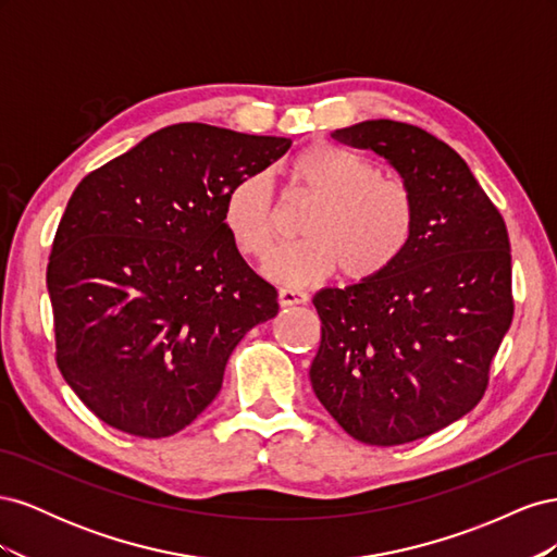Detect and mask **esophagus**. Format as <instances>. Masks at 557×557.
Wrapping results in <instances>:
<instances>
[{
  "label": "esophagus",
  "mask_w": 557,
  "mask_h": 557,
  "mask_svg": "<svg viewBox=\"0 0 557 557\" xmlns=\"http://www.w3.org/2000/svg\"><path fill=\"white\" fill-rule=\"evenodd\" d=\"M309 295L301 290H293V288H281L278 290V305L281 307H297V305H307Z\"/></svg>",
  "instance_id": "obj_1"
}]
</instances>
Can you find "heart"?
<instances>
[{
    "label": "heart",
    "mask_w": 557,
    "mask_h": 557,
    "mask_svg": "<svg viewBox=\"0 0 557 557\" xmlns=\"http://www.w3.org/2000/svg\"><path fill=\"white\" fill-rule=\"evenodd\" d=\"M293 197L313 201L295 246L278 250L267 274L285 285H313L336 269L350 281L387 272L411 246L416 199L401 178L383 176L350 150L315 144L285 164ZM223 225L244 258L264 262L276 244L272 185L264 174L234 181L223 199Z\"/></svg>",
    "instance_id": "b5f03b06"
}]
</instances>
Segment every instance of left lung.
<instances>
[{
  "label": "left lung",
  "instance_id": "1",
  "mask_svg": "<svg viewBox=\"0 0 557 557\" xmlns=\"http://www.w3.org/2000/svg\"><path fill=\"white\" fill-rule=\"evenodd\" d=\"M332 139L395 166L416 199V232L381 276L313 297L311 385L352 440L409 444L469 413L487 391L513 320L507 225L467 162L423 127L367 121Z\"/></svg>",
  "mask_w": 557,
  "mask_h": 557
}]
</instances>
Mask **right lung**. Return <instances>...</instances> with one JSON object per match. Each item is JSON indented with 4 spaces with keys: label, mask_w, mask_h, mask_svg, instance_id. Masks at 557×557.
I'll use <instances>...</instances> for the list:
<instances>
[{
    "label": "right lung",
    "mask_w": 557,
    "mask_h": 557,
    "mask_svg": "<svg viewBox=\"0 0 557 557\" xmlns=\"http://www.w3.org/2000/svg\"><path fill=\"white\" fill-rule=\"evenodd\" d=\"M290 139L205 123L150 134L78 183L48 258L55 362L107 425L164 440L215 399L244 334L278 313L223 199Z\"/></svg>",
    "instance_id": "obj_1"
}]
</instances>
